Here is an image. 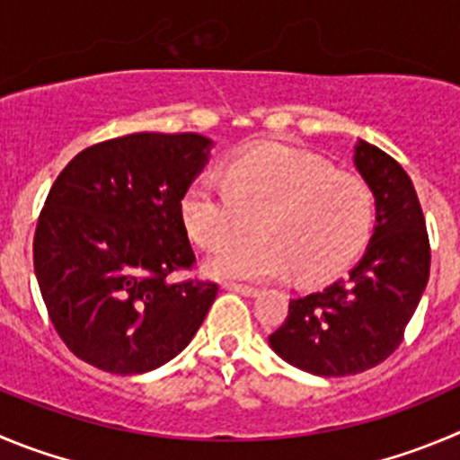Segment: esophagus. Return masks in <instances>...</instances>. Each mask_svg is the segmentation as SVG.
Returning <instances> with one entry per match:
<instances>
[{
	"mask_svg": "<svg viewBox=\"0 0 460 460\" xmlns=\"http://www.w3.org/2000/svg\"><path fill=\"white\" fill-rule=\"evenodd\" d=\"M226 290H234V293L243 295V297H256V295L261 293L259 288H254V286H243V283H225Z\"/></svg>",
	"mask_w": 460,
	"mask_h": 460,
	"instance_id": "1",
	"label": "esophagus"
}]
</instances>
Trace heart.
Returning <instances> with one entry per match:
<instances>
[{
    "label": "heart",
    "instance_id": "obj_1",
    "mask_svg": "<svg viewBox=\"0 0 460 460\" xmlns=\"http://www.w3.org/2000/svg\"><path fill=\"white\" fill-rule=\"evenodd\" d=\"M181 220L204 250L240 238L256 220V238L206 261L217 279L268 281L295 270L317 279L345 265L363 247L375 220L372 195L358 179L281 143L235 158L225 174H201L181 199Z\"/></svg>",
    "mask_w": 460,
    "mask_h": 460
}]
</instances>
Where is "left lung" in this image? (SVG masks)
<instances>
[{
  "label": "left lung",
  "mask_w": 460,
  "mask_h": 460,
  "mask_svg": "<svg viewBox=\"0 0 460 460\" xmlns=\"http://www.w3.org/2000/svg\"><path fill=\"white\" fill-rule=\"evenodd\" d=\"M354 167L376 208L366 254L324 290L290 299L270 336L274 354L317 376L358 375L388 358L429 281L427 225L404 167L366 140L356 143Z\"/></svg>",
  "instance_id": "8db88e82"
}]
</instances>
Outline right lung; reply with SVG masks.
I'll list each match as a JSON object with an SVG mask.
<instances>
[{
	"instance_id": "obj_1",
	"label": "right lung",
	"mask_w": 460,
	"mask_h": 460,
	"mask_svg": "<svg viewBox=\"0 0 460 460\" xmlns=\"http://www.w3.org/2000/svg\"><path fill=\"white\" fill-rule=\"evenodd\" d=\"M210 147L199 133H128L76 154L51 186L33 268L51 324L90 366H165L216 302V283L167 281L195 263L181 199Z\"/></svg>"
}]
</instances>
